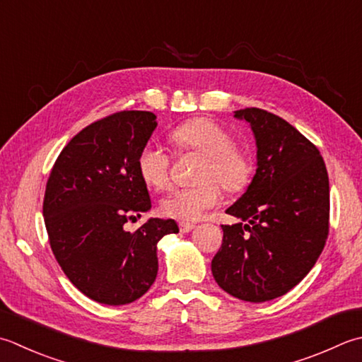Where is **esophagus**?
<instances>
[{"label": "esophagus", "instance_id": "esophagus-1", "mask_svg": "<svg viewBox=\"0 0 362 362\" xmlns=\"http://www.w3.org/2000/svg\"><path fill=\"white\" fill-rule=\"evenodd\" d=\"M179 229H180L182 233H188V232H191V230L194 229V224H191V223H180V224H179Z\"/></svg>", "mask_w": 362, "mask_h": 362}]
</instances>
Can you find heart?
I'll use <instances>...</instances> for the list:
<instances>
[{
  "label": "heart",
  "instance_id": "1",
  "mask_svg": "<svg viewBox=\"0 0 362 362\" xmlns=\"http://www.w3.org/2000/svg\"><path fill=\"white\" fill-rule=\"evenodd\" d=\"M171 141L179 152L202 153L197 179L193 187L177 188L163 197V215L197 221L210 209L221 202V183L230 193L250 185L254 165L250 153L233 144L232 134L209 117L188 119L171 132ZM138 173L148 187L165 189L171 183L173 155L157 143H147L139 151Z\"/></svg>",
  "mask_w": 362,
  "mask_h": 362
}]
</instances>
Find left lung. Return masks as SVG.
Segmentation results:
<instances>
[{"label":"left lung","mask_w":362,"mask_h":362,"mask_svg":"<svg viewBox=\"0 0 362 362\" xmlns=\"http://www.w3.org/2000/svg\"><path fill=\"white\" fill-rule=\"evenodd\" d=\"M257 144L256 175L226 210L211 273L224 292L262 303L287 293L320 256L329 232V180L318 148L287 120L260 108L235 111Z\"/></svg>","instance_id":"8db88e82"}]
</instances>
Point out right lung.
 <instances>
[{
    "label": "right lung",
    "instance_id": "1",
    "mask_svg": "<svg viewBox=\"0 0 362 362\" xmlns=\"http://www.w3.org/2000/svg\"><path fill=\"white\" fill-rule=\"evenodd\" d=\"M151 111H119L69 141L47 180L48 242L69 281L88 298L110 306L143 296L157 278V243L179 232L174 219L134 221L152 207L138 155L157 127Z\"/></svg>",
    "mask_w": 362,
    "mask_h": 362
}]
</instances>
